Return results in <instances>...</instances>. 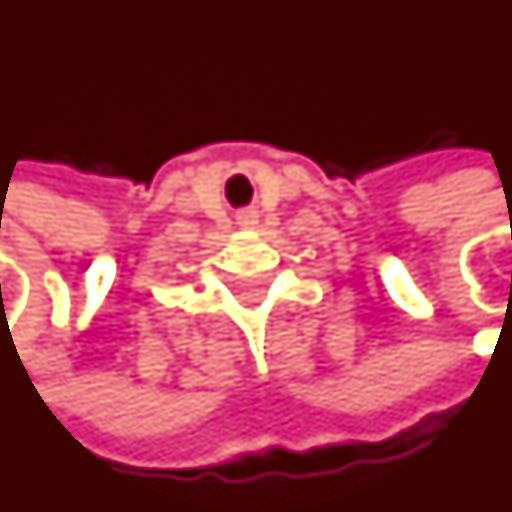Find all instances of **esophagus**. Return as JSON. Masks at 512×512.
Masks as SVG:
<instances>
[{
    "label": "esophagus",
    "instance_id": "obj_1",
    "mask_svg": "<svg viewBox=\"0 0 512 512\" xmlns=\"http://www.w3.org/2000/svg\"><path fill=\"white\" fill-rule=\"evenodd\" d=\"M238 224H241V227H255L257 210H244V213H238Z\"/></svg>",
    "mask_w": 512,
    "mask_h": 512
}]
</instances>
